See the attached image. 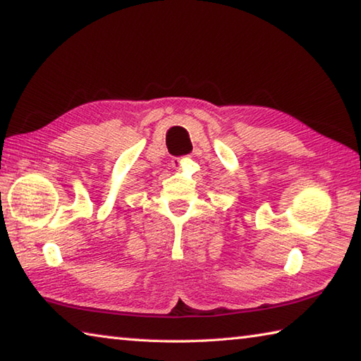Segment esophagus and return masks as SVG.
<instances>
[{"instance_id":"34e87169","label":"esophagus","mask_w":361,"mask_h":361,"mask_svg":"<svg viewBox=\"0 0 361 361\" xmlns=\"http://www.w3.org/2000/svg\"><path fill=\"white\" fill-rule=\"evenodd\" d=\"M185 161H186L185 157H173L172 159V167L176 169V170H180L183 167V162H185Z\"/></svg>"}]
</instances>
